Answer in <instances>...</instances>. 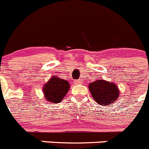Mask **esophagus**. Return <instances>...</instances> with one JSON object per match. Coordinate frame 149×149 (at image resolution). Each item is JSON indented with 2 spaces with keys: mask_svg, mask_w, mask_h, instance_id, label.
<instances>
[{
  "mask_svg": "<svg viewBox=\"0 0 149 149\" xmlns=\"http://www.w3.org/2000/svg\"><path fill=\"white\" fill-rule=\"evenodd\" d=\"M81 83V80H76V81H74V84H79Z\"/></svg>",
  "mask_w": 149,
  "mask_h": 149,
  "instance_id": "obj_1",
  "label": "esophagus"
}]
</instances>
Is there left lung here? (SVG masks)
Segmentation results:
<instances>
[{
    "mask_svg": "<svg viewBox=\"0 0 149 149\" xmlns=\"http://www.w3.org/2000/svg\"><path fill=\"white\" fill-rule=\"evenodd\" d=\"M88 89L94 101L103 106L113 103L120 97V91L118 86L111 81L103 79L96 80L90 83Z\"/></svg>",
    "mask_w": 149,
    "mask_h": 149,
    "instance_id": "8db88e82",
    "label": "left lung"
}]
</instances>
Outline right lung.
<instances>
[{
    "label": "right lung",
    "instance_id": "1",
    "mask_svg": "<svg viewBox=\"0 0 149 149\" xmlns=\"http://www.w3.org/2000/svg\"><path fill=\"white\" fill-rule=\"evenodd\" d=\"M44 97L47 101L53 104L59 103L68 93L70 86L68 80L52 76L43 86Z\"/></svg>",
    "mask_w": 149,
    "mask_h": 149
}]
</instances>
